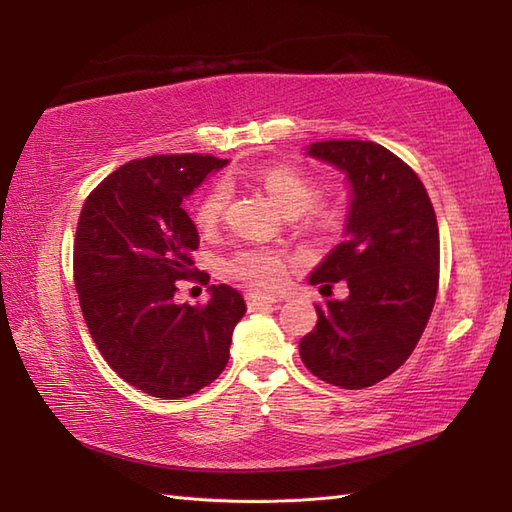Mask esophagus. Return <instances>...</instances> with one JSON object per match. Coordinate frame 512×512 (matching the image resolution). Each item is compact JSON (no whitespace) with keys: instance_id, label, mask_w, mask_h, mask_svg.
Wrapping results in <instances>:
<instances>
[{"instance_id":"34e87169","label":"esophagus","mask_w":512,"mask_h":512,"mask_svg":"<svg viewBox=\"0 0 512 512\" xmlns=\"http://www.w3.org/2000/svg\"><path fill=\"white\" fill-rule=\"evenodd\" d=\"M246 301L250 306H273V303H279V295H266V292H248Z\"/></svg>"}]
</instances>
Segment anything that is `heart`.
I'll return each instance as SVG.
<instances>
[{
  "label": "heart",
  "instance_id": "1",
  "mask_svg": "<svg viewBox=\"0 0 512 512\" xmlns=\"http://www.w3.org/2000/svg\"><path fill=\"white\" fill-rule=\"evenodd\" d=\"M262 184L268 193L270 202L286 217H297L317 198V184L301 171L292 167H270L262 173ZM228 202V189L226 184H215V187L200 200L198 209H195V224L202 231H211L220 224L224 209ZM319 226H330L334 222L332 211H319L317 215ZM226 273L244 281L250 286H277L281 277L286 273V257L275 248L266 246H248L239 248L237 253L226 262Z\"/></svg>",
  "mask_w": 512,
  "mask_h": 512
}]
</instances>
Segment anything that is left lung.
<instances>
[{"label":"left lung","instance_id":"left-lung-1","mask_svg":"<svg viewBox=\"0 0 512 512\" xmlns=\"http://www.w3.org/2000/svg\"><path fill=\"white\" fill-rule=\"evenodd\" d=\"M306 154L339 169L350 189L343 242L308 281L321 290L345 281L350 295L317 306L299 354L325 383L372 387L407 361L429 323L440 277L436 211L413 169L372 140H323Z\"/></svg>","mask_w":512,"mask_h":512}]
</instances>
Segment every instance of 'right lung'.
<instances>
[{"mask_svg":"<svg viewBox=\"0 0 512 512\" xmlns=\"http://www.w3.org/2000/svg\"><path fill=\"white\" fill-rule=\"evenodd\" d=\"M226 165L200 154L132 160L81 209L74 286L85 323L107 365L149 396L178 400L211 385L246 314L244 297L226 284L209 286L204 306L173 301L200 246L182 202Z\"/></svg>","mask_w":512,"mask_h":512,"instance_id":"obj_1","label":"right lung"}]
</instances>
